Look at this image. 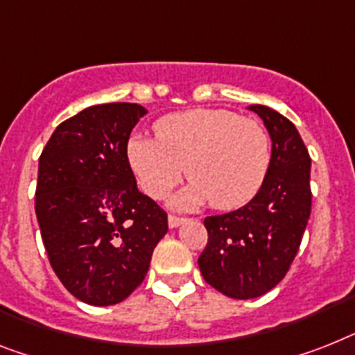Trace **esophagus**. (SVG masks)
<instances>
[{
    "label": "esophagus",
    "instance_id": "34e87169",
    "mask_svg": "<svg viewBox=\"0 0 355 355\" xmlns=\"http://www.w3.org/2000/svg\"><path fill=\"white\" fill-rule=\"evenodd\" d=\"M187 223V219L184 218H178V216H168V227L171 228H178L181 225Z\"/></svg>",
    "mask_w": 355,
    "mask_h": 355
}]
</instances>
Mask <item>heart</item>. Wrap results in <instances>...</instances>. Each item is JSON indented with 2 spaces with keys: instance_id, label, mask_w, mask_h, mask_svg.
Wrapping results in <instances>:
<instances>
[{
  "instance_id": "heart-1",
  "label": "heart",
  "mask_w": 355,
  "mask_h": 355,
  "mask_svg": "<svg viewBox=\"0 0 355 355\" xmlns=\"http://www.w3.org/2000/svg\"><path fill=\"white\" fill-rule=\"evenodd\" d=\"M157 137L136 134L127 161L146 196L165 198L184 172L192 178L175 194V209L212 201L219 210L250 203L270 171V137L254 119L219 108H194L156 123Z\"/></svg>"
}]
</instances>
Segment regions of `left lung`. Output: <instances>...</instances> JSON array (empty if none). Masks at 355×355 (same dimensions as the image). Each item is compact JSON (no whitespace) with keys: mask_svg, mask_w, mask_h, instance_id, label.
Masks as SVG:
<instances>
[{"mask_svg":"<svg viewBox=\"0 0 355 355\" xmlns=\"http://www.w3.org/2000/svg\"><path fill=\"white\" fill-rule=\"evenodd\" d=\"M248 110L270 134V171L250 203L205 219L209 243L198 259L205 281L234 300L259 297L285 277L312 207L310 156L294 123L265 105Z\"/></svg>","mask_w":355,"mask_h":355,"instance_id":"obj_1","label":"left lung"}]
</instances>
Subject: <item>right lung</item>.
I'll list each match as a JSON object with an SVG mask.
<instances>
[{"label":"right lung","mask_w":355,"mask_h":355,"mask_svg":"<svg viewBox=\"0 0 355 355\" xmlns=\"http://www.w3.org/2000/svg\"><path fill=\"white\" fill-rule=\"evenodd\" d=\"M137 103L87 107L55 128L37 166L36 216L49 261L70 294L94 306L121 303L141 285L168 230L127 161Z\"/></svg>","instance_id":"right-lung-1"}]
</instances>
